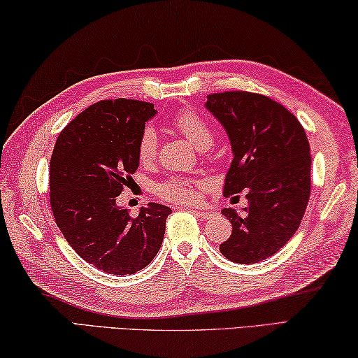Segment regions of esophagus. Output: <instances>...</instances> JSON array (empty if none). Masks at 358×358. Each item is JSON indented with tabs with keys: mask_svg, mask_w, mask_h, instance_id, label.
Returning <instances> with one entry per match:
<instances>
[{
	"mask_svg": "<svg viewBox=\"0 0 358 358\" xmlns=\"http://www.w3.org/2000/svg\"><path fill=\"white\" fill-rule=\"evenodd\" d=\"M193 214H195L198 218H201V220H208L212 215H214V212L212 210H199V209H190Z\"/></svg>",
	"mask_w": 358,
	"mask_h": 358,
	"instance_id": "esophagus-1",
	"label": "esophagus"
}]
</instances>
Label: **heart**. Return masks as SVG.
<instances>
[{
  "label": "heart",
  "instance_id": "obj_1",
  "mask_svg": "<svg viewBox=\"0 0 358 358\" xmlns=\"http://www.w3.org/2000/svg\"><path fill=\"white\" fill-rule=\"evenodd\" d=\"M173 125L189 140L196 149H208L214 136L209 124L201 115L193 110H182L173 119ZM157 152V135L152 129H146L138 141V159L141 163H149ZM196 182H190L184 178H169L157 185V193L166 201L193 203L198 199Z\"/></svg>",
  "mask_w": 358,
  "mask_h": 358
}]
</instances>
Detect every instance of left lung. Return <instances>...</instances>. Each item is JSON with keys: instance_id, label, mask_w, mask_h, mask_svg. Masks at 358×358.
Wrapping results in <instances>:
<instances>
[{"instance_id": "1", "label": "left lung", "mask_w": 358, "mask_h": 358, "mask_svg": "<svg viewBox=\"0 0 358 358\" xmlns=\"http://www.w3.org/2000/svg\"><path fill=\"white\" fill-rule=\"evenodd\" d=\"M204 106L233 150L223 195L245 190L248 201L242 212L222 210L233 234L220 252L237 264H255L283 248L302 222L311 189L308 138L289 110L261 94H210Z\"/></svg>"}]
</instances>
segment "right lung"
I'll use <instances>...</instances> for the list:
<instances>
[{
	"mask_svg": "<svg viewBox=\"0 0 358 358\" xmlns=\"http://www.w3.org/2000/svg\"><path fill=\"white\" fill-rule=\"evenodd\" d=\"M152 103L102 100L69 122L50 160V204L78 256L99 271L131 275L159 253L171 209L149 203L131 218L116 196L140 165L138 141Z\"/></svg>",
	"mask_w": 358,
	"mask_h": 358,
	"instance_id": "1",
	"label": "right lung"
}]
</instances>
